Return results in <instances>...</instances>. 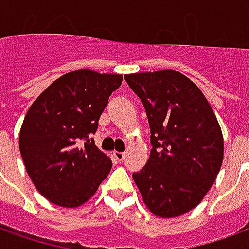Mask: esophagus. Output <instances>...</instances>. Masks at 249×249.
<instances>
[{"mask_svg":"<svg viewBox=\"0 0 249 249\" xmlns=\"http://www.w3.org/2000/svg\"><path fill=\"white\" fill-rule=\"evenodd\" d=\"M113 157H114V160H116V161L121 162L125 159V153H124V152L114 151L113 152Z\"/></svg>","mask_w":249,"mask_h":249,"instance_id":"obj_1","label":"esophagus"}]
</instances>
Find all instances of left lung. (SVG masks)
Returning <instances> with one entry per match:
<instances>
[{"label":"left lung","mask_w":249,"mask_h":249,"mask_svg":"<svg viewBox=\"0 0 249 249\" xmlns=\"http://www.w3.org/2000/svg\"><path fill=\"white\" fill-rule=\"evenodd\" d=\"M144 105L151 155L133 180L152 213L176 217L197 207L216 180L224 156L217 119L203 92L172 69L126 74Z\"/></svg>","instance_id":"obj_1"}]
</instances>
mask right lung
<instances>
[{
  "instance_id": "1",
  "label": "right lung",
  "mask_w": 249,
  "mask_h": 249,
  "mask_svg": "<svg viewBox=\"0 0 249 249\" xmlns=\"http://www.w3.org/2000/svg\"><path fill=\"white\" fill-rule=\"evenodd\" d=\"M121 81V74L78 69L52 82L32 104L19 132V152L35 187L51 203L81 205L110 172V159L90 136Z\"/></svg>"
}]
</instances>
